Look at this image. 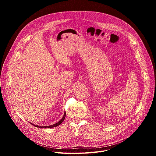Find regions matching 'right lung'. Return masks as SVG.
Wrapping results in <instances>:
<instances>
[{"label":"right lung","mask_w":156,"mask_h":156,"mask_svg":"<svg viewBox=\"0 0 156 156\" xmlns=\"http://www.w3.org/2000/svg\"><path fill=\"white\" fill-rule=\"evenodd\" d=\"M65 116H66V112H65V114H64V115H63V118L58 122H57V123H55V124H54V125H49V126H38V125H33V123H31V124H32L33 125H34V126H36V127H37V128H53V127H55V126H58V125H60L62 122H63V121L64 120V119H65Z\"/></svg>","instance_id":"1"}]
</instances>
